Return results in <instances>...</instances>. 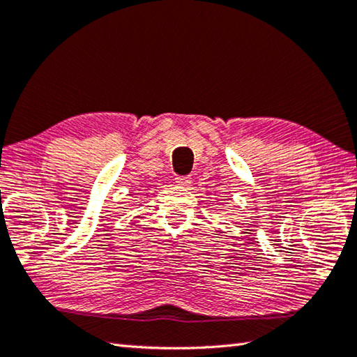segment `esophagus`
I'll list each match as a JSON object with an SVG mask.
<instances>
[{
  "label": "esophagus",
  "mask_w": 357,
  "mask_h": 357,
  "mask_svg": "<svg viewBox=\"0 0 357 357\" xmlns=\"http://www.w3.org/2000/svg\"><path fill=\"white\" fill-rule=\"evenodd\" d=\"M174 181H176V184H178V185L187 187V185H190V183H192V178H190V176H176V178H174Z\"/></svg>",
  "instance_id": "1"
}]
</instances>
